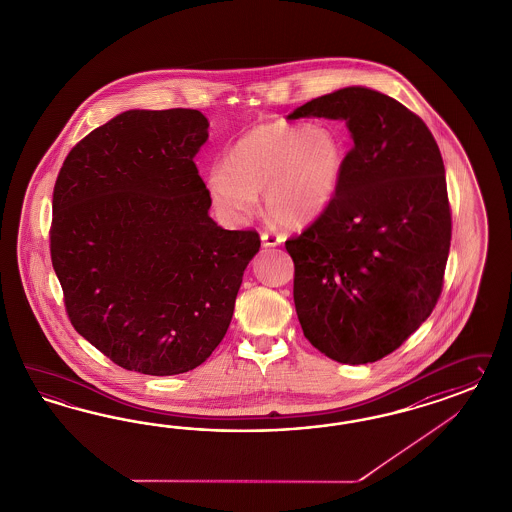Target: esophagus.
I'll return each mask as SVG.
<instances>
[{
    "instance_id": "34e87169",
    "label": "esophagus",
    "mask_w": 512,
    "mask_h": 512,
    "mask_svg": "<svg viewBox=\"0 0 512 512\" xmlns=\"http://www.w3.org/2000/svg\"><path fill=\"white\" fill-rule=\"evenodd\" d=\"M261 240H263L264 248H276L283 242V236L276 233H263L261 234Z\"/></svg>"
}]
</instances>
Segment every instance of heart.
<instances>
[{
	"mask_svg": "<svg viewBox=\"0 0 512 512\" xmlns=\"http://www.w3.org/2000/svg\"><path fill=\"white\" fill-rule=\"evenodd\" d=\"M345 155V140L332 125L263 122L234 142L223 167L208 172L206 189L229 219L249 216L257 191H264L270 216L283 225H302L334 201Z\"/></svg>",
	"mask_w": 512,
	"mask_h": 512,
	"instance_id": "1",
	"label": "heart"
}]
</instances>
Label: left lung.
<instances>
[{"instance_id":"8db88e82","label":"left lung","mask_w":512,"mask_h":512,"mask_svg":"<svg viewBox=\"0 0 512 512\" xmlns=\"http://www.w3.org/2000/svg\"><path fill=\"white\" fill-rule=\"evenodd\" d=\"M343 120L353 148L334 201L285 242L295 261V308L304 336L341 364L396 351L435 308L450 248L441 152L402 103L349 86L293 110Z\"/></svg>"}]
</instances>
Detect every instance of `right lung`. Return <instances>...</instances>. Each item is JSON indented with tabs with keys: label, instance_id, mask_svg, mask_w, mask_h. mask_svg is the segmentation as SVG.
Returning <instances> with one entry per match:
<instances>
[{
	"label": "right lung",
	"instance_id": "add662e5",
	"mask_svg": "<svg viewBox=\"0 0 512 512\" xmlns=\"http://www.w3.org/2000/svg\"><path fill=\"white\" fill-rule=\"evenodd\" d=\"M199 110H125L78 142L54 186L50 255L65 310L114 364L146 375L201 366L233 319L255 231H225L195 155Z\"/></svg>",
	"mask_w": 512,
	"mask_h": 512
}]
</instances>
